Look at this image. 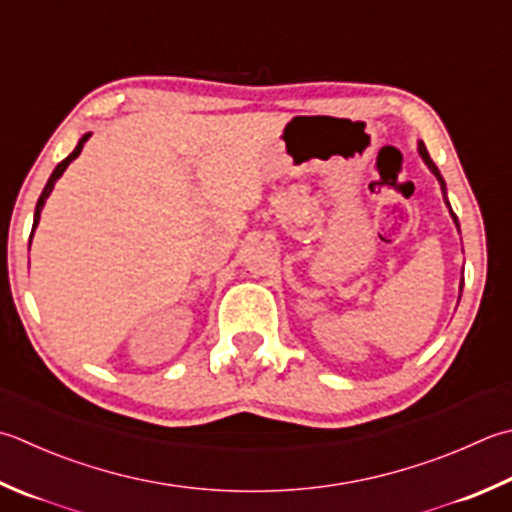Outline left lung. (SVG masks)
Here are the masks:
<instances>
[{
	"instance_id": "left-lung-1",
	"label": "left lung",
	"mask_w": 512,
	"mask_h": 512,
	"mask_svg": "<svg viewBox=\"0 0 512 512\" xmlns=\"http://www.w3.org/2000/svg\"><path fill=\"white\" fill-rule=\"evenodd\" d=\"M419 155H422V159L426 162V166L430 168V173H433L435 177H437V182H439V186H442V193H444V199H446V182H444V177L439 175V168L435 166V162L433 159H430V155H428V150H426V146L419 142ZM446 204H448V199H446ZM448 208H450V204H448ZM450 217H453V222H455V226L459 228V222H457V215L453 213V208H450ZM462 288H464V279H462V284H459V293H462Z\"/></svg>"
}]
</instances>
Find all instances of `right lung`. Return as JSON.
<instances>
[{"mask_svg":"<svg viewBox=\"0 0 512 512\" xmlns=\"http://www.w3.org/2000/svg\"><path fill=\"white\" fill-rule=\"evenodd\" d=\"M88 137H90V133H86L82 139H79V142H77V146H75V150H73V153H70L66 159H64V162H59L57 164V168L53 170V175H50L48 177V184L44 186V190H42V195H39V199H37V208H35V219H33V233H35V228H37V224H39V215H42V208H44V204H46V199H48V195H50V190H53L55 188V182H57V179L59 177H62L64 175V170L68 168V164L70 162H73V159L79 155V153H82V148H84V144L88 142ZM33 233H30V239H33Z\"/></svg>","mask_w":512,"mask_h":512,"instance_id":"obj_1","label":"right lung"}]
</instances>
